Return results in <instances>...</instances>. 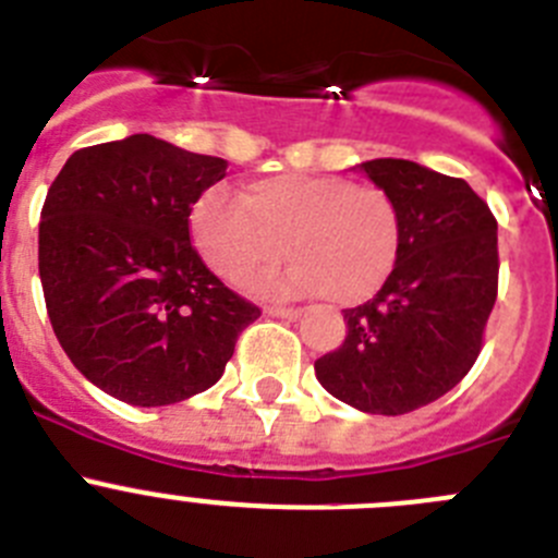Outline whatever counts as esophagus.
<instances>
[{
	"label": "esophagus",
	"instance_id": "obj_1",
	"mask_svg": "<svg viewBox=\"0 0 558 558\" xmlns=\"http://www.w3.org/2000/svg\"><path fill=\"white\" fill-rule=\"evenodd\" d=\"M269 316H280V319H300L303 311L300 308H286V305H269L267 308Z\"/></svg>",
	"mask_w": 558,
	"mask_h": 558
}]
</instances>
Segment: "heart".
<instances>
[{"instance_id":"1","label":"heart","mask_w":558,"mask_h":558,"mask_svg":"<svg viewBox=\"0 0 558 558\" xmlns=\"http://www.w3.org/2000/svg\"><path fill=\"white\" fill-rule=\"evenodd\" d=\"M190 236L206 267L228 283L286 253L294 262L258 275L269 294L322 291L336 305L383 289L402 253V211L393 195L343 175L280 173L250 181L242 197L208 190L192 206Z\"/></svg>"}]
</instances>
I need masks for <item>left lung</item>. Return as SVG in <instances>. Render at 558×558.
<instances>
[{"mask_svg": "<svg viewBox=\"0 0 558 558\" xmlns=\"http://www.w3.org/2000/svg\"><path fill=\"white\" fill-rule=\"evenodd\" d=\"M363 173L402 211V253L383 289L343 311L347 338L314 363L327 393L404 415L449 393L476 363L498 296V222L462 179L408 159Z\"/></svg>", "mask_w": 558, "mask_h": 558, "instance_id": "obj_1", "label": "left lung"}]
</instances>
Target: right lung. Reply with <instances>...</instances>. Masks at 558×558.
Wrapping results in <instances>:
<instances>
[{"label":"right lung","mask_w":558,"mask_h":558,"mask_svg":"<svg viewBox=\"0 0 558 558\" xmlns=\"http://www.w3.org/2000/svg\"><path fill=\"white\" fill-rule=\"evenodd\" d=\"M228 161L132 134L71 154L40 211L38 269L51 327L93 385L161 408L211 388L262 316L190 242L197 197Z\"/></svg>","instance_id":"1"}]
</instances>
